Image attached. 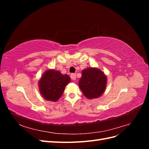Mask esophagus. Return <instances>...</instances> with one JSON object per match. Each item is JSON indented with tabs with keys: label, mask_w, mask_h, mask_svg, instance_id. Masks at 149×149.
<instances>
[{
	"label": "esophagus",
	"mask_w": 149,
	"mask_h": 149,
	"mask_svg": "<svg viewBox=\"0 0 149 149\" xmlns=\"http://www.w3.org/2000/svg\"><path fill=\"white\" fill-rule=\"evenodd\" d=\"M70 76H71V78L73 80H75L76 78V75L74 73H72Z\"/></svg>",
	"instance_id": "34e87169"
}]
</instances>
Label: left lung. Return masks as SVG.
I'll list each match as a JSON object with an SVG mask.
<instances>
[{"mask_svg": "<svg viewBox=\"0 0 149 149\" xmlns=\"http://www.w3.org/2000/svg\"><path fill=\"white\" fill-rule=\"evenodd\" d=\"M107 78L103 72L96 68H89L82 71L79 86L88 99L101 96L105 91Z\"/></svg>", "mask_w": 149, "mask_h": 149, "instance_id": "8db88e82", "label": "left lung"}]
</instances>
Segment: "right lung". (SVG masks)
I'll return each instance as SVG.
<instances>
[{"label": "right lung", "mask_w": 149, "mask_h": 149, "mask_svg": "<svg viewBox=\"0 0 149 149\" xmlns=\"http://www.w3.org/2000/svg\"><path fill=\"white\" fill-rule=\"evenodd\" d=\"M70 81L68 74H62L54 70H47L39 81L40 92L45 100L55 102L60 98Z\"/></svg>", "instance_id": "1"}]
</instances>
